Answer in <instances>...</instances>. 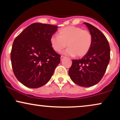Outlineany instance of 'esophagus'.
I'll use <instances>...</instances> for the list:
<instances>
[{"instance_id": "1", "label": "esophagus", "mask_w": 120, "mask_h": 120, "mask_svg": "<svg viewBox=\"0 0 120 120\" xmlns=\"http://www.w3.org/2000/svg\"><path fill=\"white\" fill-rule=\"evenodd\" d=\"M64 56H61V57H60V60H61V61H62V60H63V59H64Z\"/></svg>"}]
</instances>
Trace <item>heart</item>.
I'll list each match as a JSON object with an SVG mask.
<instances>
[{"label": "heart", "mask_w": 120, "mask_h": 120, "mask_svg": "<svg viewBox=\"0 0 120 120\" xmlns=\"http://www.w3.org/2000/svg\"><path fill=\"white\" fill-rule=\"evenodd\" d=\"M49 42L52 49L56 52H61L67 44L68 48L64 52L65 55L82 57L90 49L93 37L90 31L81 27L68 26L59 30V36L51 35Z\"/></svg>", "instance_id": "obj_1"}]
</instances>
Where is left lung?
I'll use <instances>...</instances> for the list:
<instances>
[{
	"label": "left lung",
	"instance_id": "1",
	"mask_svg": "<svg viewBox=\"0 0 120 120\" xmlns=\"http://www.w3.org/2000/svg\"><path fill=\"white\" fill-rule=\"evenodd\" d=\"M93 37L90 49L79 60H72L69 70L70 78L77 85L85 87L98 83L105 73L110 60V47L105 35L98 29L84 22Z\"/></svg>",
	"mask_w": 120,
	"mask_h": 120
}]
</instances>
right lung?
Masks as SVG:
<instances>
[{
	"instance_id": "add662e5",
	"label": "right lung",
	"mask_w": 120,
	"mask_h": 120,
	"mask_svg": "<svg viewBox=\"0 0 120 120\" xmlns=\"http://www.w3.org/2000/svg\"><path fill=\"white\" fill-rule=\"evenodd\" d=\"M57 29L55 25L34 23L15 38L11 53L12 67L24 86L35 89L45 85L60 63V55L49 42Z\"/></svg>"
}]
</instances>
